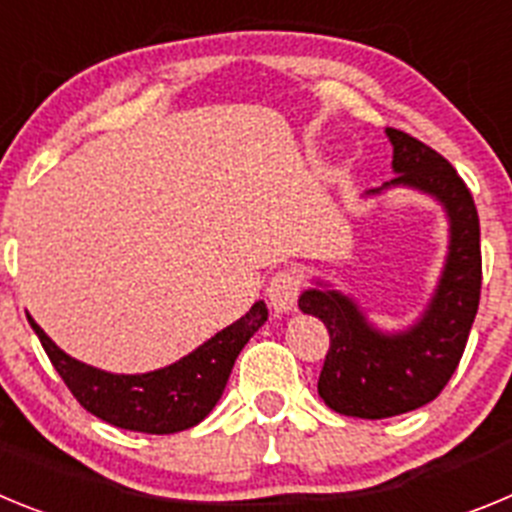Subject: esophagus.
<instances>
[{
    "label": "esophagus",
    "instance_id": "1",
    "mask_svg": "<svg viewBox=\"0 0 512 512\" xmlns=\"http://www.w3.org/2000/svg\"><path fill=\"white\" fill-rule=\"evenodd\" d=\"M300 292H302V274L297 269L277 271V274L271 277L269 289H266L271 307H274L277 312L292 310V307L297 305Z\"/></svg>",
    "mask_w": 512,
    "mask_h": 512
}]
</instances>
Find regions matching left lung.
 I'll list each match as a JSON object with an SVG mask.
<instances>
[{
	"label": "left lung",
	"mask_w": 512,
	"mask_h": 512,
	"mask_svg": "<svg viewBox=\"0 0 512 512\" xmlns=\"http://www.w3.org/2000/svg\"><path fill=\"white\" fill-rule=\"evenodd\" d=\"M387 138L397 176L384 187H415L449 212V259L431 305L410 330L384 336L338 292L307 289L300 297V310L323 320L330 333L318 395L336 413L369 420L410 413L441 395L467 348L482 289L479 215L464 179L413 135L387 128Z\"/></svg>",
	"instance_id": "obj_1"
}]
</instances>
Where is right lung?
Segmentation results:
<instances>
[{
    "instance_id": "add662e5",
    "label": "right lung",
    "mask_w": 512,
    "mask_h": 512,
    "mask_svg": "<svg viewBox=\"0 0 512 512\" xmlns=\"http://www.w3.org/2000/svg\"><path fill=\"white\" fill-rule=\"evenodd\" d=\"M266 315L269 312L264 302H256L241 320L220 330L197 351L148 374H110L81 364L63 354L30 315L27 320L43 343L53 369L61 374L63 384L81 408L125 431L164 436L187 431L210 415L223 395L241 348L266 323Z\"/></svg>"
}]
</instances>
